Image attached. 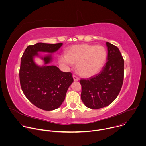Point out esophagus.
<instances>
[{
  "label": "esophagus",
  "instance_id": "1",
  "mask_svg": "<svg viewBox=\"0 0 146 146\" xmlns=\"http://www.w3.org/2000/svg\"><path fill=\"white\" fill-rule=\"evenodd\" d=\"M73 78L74 81H77L79 80V78H78L77 76H76L75 75H73Z\"/></svg>",
  "mask_w": 146,
  "mask_h": 146
}]
</instances>
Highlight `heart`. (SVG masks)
<instances>
[{
	"label": "heart",
	"mask_w": 146,
	"mask_h": 146,
	"mask_svg": "<svg viewBox=\"0 0 146 146\" xmlns=\"http://www.w3.org/2000/svg\"><path fill=\"white\" fill-rule=\"evenodd\" d=\"M106 58L107 52L103 46L80 44L70 47L67 54L61 55L59 60L61 63L68 65L76 63L78 73L88 77L100 72Z\"/></svg>",
	"instance_id": "1"
}]
</instances>
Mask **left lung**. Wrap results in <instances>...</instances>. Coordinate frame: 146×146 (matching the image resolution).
Returning <instances> with one entry per match:
<instances>
[{"mask_svg": "<svg viewBox=\"0 0 146 146\" xmlns=\"http://www.w3.org/2000/svg\"><path fill=\"white\" fill-rule=\"evenodd\" d=\"M107 61L102 71L94 77L81 79V99L91 109L108 106L116 98L124 77V60L118 47L107 42Z\"/></svg>", "mask_w": 146, "mask_h": 146, "instance_id": "1", "label": "left lung"}]
</instances>
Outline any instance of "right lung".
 <instances>
[{
	"label": "right lung",
	"instance_id": "add662e5",
	"mask_svg": "<svg viewBox=\"0 0 146 146\" xmlns=\"http://www.w3.org/2000/svg\"><path fill=\"white\" fill-rule=\"evenodd\" d=\"M62 45V43L30 45L21 59L19 77L21 89L31 103L44 111L56 110L61 105L73 78L70 72L48 65L52 61L51 54L42 58L44 64H47L42 66H38L33 58L39 56L38 52L54 53Z\"/></svg>",
	"mask_w": 146,
	"mask_h": 146
}]
</instances>
